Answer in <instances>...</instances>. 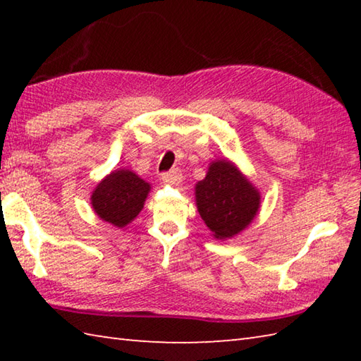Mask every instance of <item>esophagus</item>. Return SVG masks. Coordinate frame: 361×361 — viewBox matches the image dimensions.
Returning <instances> with one entry per match:
<instances>
[{
  "label": "esophagus",
  "instance_id": "esophagus-1",
  "mask_svg": "<svg viewBox=\"0 0 361 361\" xmlns=\"http://www.w3.org/2000/svg\"><path fill=\"white\" fill-rule=\"evenodd\" d=\"M181 180V172L178 169H173L171 172H164L163 173V181L166 183H171V185H175V183H178Z\"/></svg>",
  "mask_w": 361,
  "mask_h": 361
}]
</instances>
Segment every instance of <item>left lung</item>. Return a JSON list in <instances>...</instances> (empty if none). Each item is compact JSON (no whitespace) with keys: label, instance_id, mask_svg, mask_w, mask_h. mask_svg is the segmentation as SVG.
I'll return each instance as SVG.
<instances>
[{"label":"left lung","instance_id":"obj_1","mask_svg":"<svg viewBox=\"0 0 361 361\" xmlns=\"http://www.w3.org/2000/svg\"><path fill=\"white\" fill-rule=\"evenodd\" d=\"M197 208L217 239L233 237L247 228L259 209L260 195L229 163H212L206 178L195 186Z\"/></svg>","mask_w":361,"mask_h":361}]
</instances>
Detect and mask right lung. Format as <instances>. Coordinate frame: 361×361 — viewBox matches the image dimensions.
<instances>
[{
  "instance_id": "right-lung-1",
  "label": "right lung",
  "mask_w": 361,
  "mask_h": 361,
  "mask_svg": "<svg viewBox=\"0 0 361 361\" xmlns=\"http://www.w3.org/2000/svg\"><path fill=\"white\" fill-rule=\"evenodd\" d=\"M149 190V183L122 169L99 183L91 195V204L102 220L122 228L140 214Z\"/></svg>"
}]
</instances>
